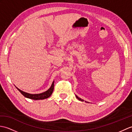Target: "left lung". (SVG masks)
<instances>
[{
    "label": "left lung",
    "mask_w": 132,
    "mask_h": 132,
    "mask_svg": "<svg viewBox=\"0 0 132 132\" xmlns=\"http://www.w3.org/2000/svg\"><path fill=\"white\" fill-rule=\"evenodd\" d=\"M76 98H77L79 100V101H82V102H83V101H84V100H82V99H81L80 98H79V97H78L77 96H76ZM85 102H86V101H85Z\"/></svg>",
    "instance_id": "1"
}]
</instances>
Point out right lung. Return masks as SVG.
<instances>
[{"mask_svg":"<svg viewBox=\"0 0 132 132\" xmlns=\"http://www.w3.org/2000/svg\"><path fill=\"white\" fill-rule=\"evenodd\" d=\"M16 88L20 91V92L22 94L23 96L27 98L34 100H44V99L48 98V97H50L52 95V93H53V91L54 89V81H53V82H52L51 87L50 88V89H48L47 91L44 92L39 93V94H30L20 90V89H18L17 87H16Z\"/></svg>","mask_w":132,"mask_h":132,"instance_id":"add662e5","label":"right lung"}]
</instances>
